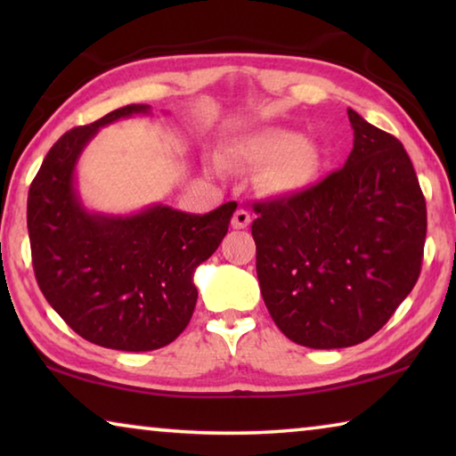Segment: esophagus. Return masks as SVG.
I'll list each match as a JSON object with an SVG mask.
<instances>
[{
    "label": "esophagus",
    "instance_id": "1",
    "mask_svg": "<svg viewBox=\"0 0 456 456\" xmlns=\"http://www.w3.org/2000/svg\"><path fill=\"white\" fill-rule=\"evenodd\" d=\"M249 223H251V215L247 213L245 209H237V211L233 213V219H231V225H233L235 229L249 227Z\"/></svg>",
    "mask_w": 456,
    "mask_h": 456
}]
</instances>
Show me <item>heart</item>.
<instances>
[{
    "label": "heart",
    "instance_id": "b5f03b06",
    "mask_svg": "<svg viewBox=\"0 0 456 456\" xmlns=\"http://www.w3.org/2000/svg\"><path fill=\"white\" fill-rule=\"evenodd\" d=\"M221 160L233 168L261 167L259 183L273 195H293L312 187L322 171L320 146L288 128H261L237 136L221 151ZM215 171L219 165L213 163Z\"/></svg>",
    "mask_w": 456,
    "mask_h": 456
}]
</instances>
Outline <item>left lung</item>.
I'll use <instances>...</instances> for the list:
<instances>
[{
  "mask_svg": "<svg viewBox=\"0 0 456 456\" xmlns=\"http://www.w3.org/2000/svg\"><path fill=\"white\" fill-rule=\"evenodd\" d=\"M354 149L305 191L253 205L269 314L291 342L348 348L374 336L419 281L427 203L403 142L348 110Z\"/></svg>",
  "mask_w": 456,
  "mask_h": 456,
  "instance_id": "left-lung-1",
  "label": "left lung"
}]
</instances>
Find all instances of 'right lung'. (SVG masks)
Returning a JSON list of instances; mask_svg holds the SVG:
<instances>
[{
    "label": "right lung",
    "instance_id": "add662e5",
    "mask_svg": "<svg viewBox=\"0 0 456 456\" xmlns=\"http://www.w3.org/2000/svg\"><path fill=\"white\" fill-rule=\"evenodd\" d=\"M128 104L68 130L45 154L28 195V233L37 285L76 334L102 348L149 352L179 338L197 304L195 269L225 237L237 203L207 215L154 205L128 217L88 213L74 168L92 136Z\"/></svg>",
    "mask_w": 456,
    "mask_h": 456
}]
</instances>
